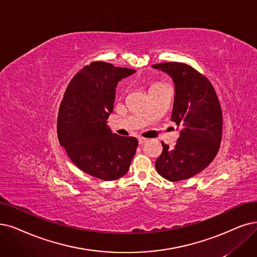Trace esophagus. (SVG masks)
<instances>
[{
    "label": "esophagus",
    "instance_id": "esophagus-1",
    "mask_svg": "<svg viewBox=\"0 0 257 257\" xmlns=\"http://www.w3.org/2000/svg\"><path fill=\"white\" fill-rule=\"evenodd\" d=\"M147 141H148V139H146V138H142V137H139V138H138V142H139L140 146H142L143 143H146Z\"/></svg>",
    "mask_w": 257,
    "mask_h": 257
}]
</instances>
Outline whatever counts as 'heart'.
<instances>
[{"instance_id": "heart-1", "label": "heart", "mask_w": 257, "mask_h": 257, "mask_svg": "<svg viewBox=\"0 0 257 257\" xmlns=\"http://www.w3.org/2000/svg\"><path fill=\"white\" fill-rule=\"evenodd\" d=\"M156 85H162V84H159V83H156V84H154L153 86H156Z\"/></svg>"}]
</instances>
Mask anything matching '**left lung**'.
I'll return each instance as SVG.
<instances>
[{"label":"left lung","instance_id":"8db88e82","mask_svg":"<svg viewBox=\"0 0 257 257\" xmlns=\"http://www.w3.org/2000/svg\"><path fill=\"white\" fill-rule=\"evenodd\" d=\"M175 86L172 121L179 137L173 150L162 143L156 171L169 181L189 179L206 169L216 156L221 141L222 115L211 82L190 65L179 62L155 64Z\"/></svg>","mask_w":257,"mask_h":257}]
</instances>
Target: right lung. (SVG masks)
Returning <instances> with one entry per match:
<instances>
[{"label": "right lung", "instance_id": "1", "mask_svg": "<svg viewBox=\"0 0 257 257\" xmlns=\"http://www.w3.org/2000/svg\"><path fill=\"white\" fill-rule=\"evenodd\" d=\"M135 69L93 62L68 84L58 115V137L81 171L102 180L127 173L138 146L135 137H121L107 125L114 109L118 82Z\"/></svg>", "mask_w": 257, "mask_h": 257}]
</instances>
